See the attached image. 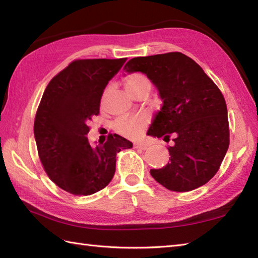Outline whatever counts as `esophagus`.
<instances>
[{
  "instance_id": "34e87169",
  "label": "esophagus",
  "mask_w": 258,
  "mask_h": 258,
  "mask_svg": "<svg viewBox=\"0 0 258 258\" xmlns=\"http://www.w3.org/2000/svg\"><path fill=\"white\" fill-rule=\"evenodd\" d=\"M134 147L136 149H142V150H145L146 148H147V145L146 144H143V143H135L134 144Z\"/></svg>"
}]
</instances>
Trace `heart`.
Segmentation results:
<instances>
[{
    "label": "heart",
    "mask_w": 258,
    "mask_h": 258,
    "mask_svg": "<svg viewBox=\"0 0 258 258\" xmlns=\"http://www.w3.org/2000/svg\"><path fill=\"white\" fill-rule=\"evenodd\" d=\"M124 87L131 96L142 91L149 92L152 83L148 77L142 73H133L124 79ZM148 123L149 119L146 115H125L115 120L113 129L123 137L137 138L143 134Z\"/></svg>",
    "instance_id": "1"
}]
</instances>
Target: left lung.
Here are the masks:
<instances>
[{"label": "left lung", "mask_w": 258, "mask_h": 258, "mask_svg": "<svg viewBox=\"0 0 258 258\" xmlns=\"http://www.w3.org/2000/svg\"><path fill=\"white\" fill-rule=\"evenodd\" d=\"M123 71L145 74L163 101L147 135L174 138V145L167 147L169 163L150 169L152 176L175 192L205 185L218 172L229 147L227 105L220 90L182 52L136 57Z\"/></svg>", "instance_id": "left-lung-1"}]
</instances>
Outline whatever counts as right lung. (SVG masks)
Returning <instances> with one entry per match:
<instances>
[{"label":"right lung","mask_w":258,"mask_h":258,"mask_svg":"<svg viewBox=\"0 0 258 258\" xmlns=\"http://www.w3.org/2000/svg\"><path fill=\"white\" fill-rule=\"evenodd\" d=\"M125 60H75L43 92L33 127L39 158L51 181L71 194L91 196L104 188L114 175L116 153L133 147L116 134L95 147L86 137L105 86Z\"/></svg>","instance_id":"add662e5"}]
</instances>
